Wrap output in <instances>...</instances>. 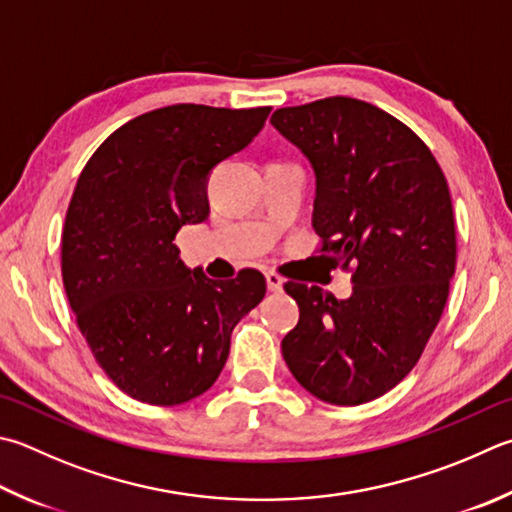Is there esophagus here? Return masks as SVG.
Returning a JSON list of instances; mask_svg holds the SVG:
<instances>
[{"instance_id": "34e87169", "label": "esophagus", "mask_w": 512, "mask_h": 512, "mask_svg": "<svg viewBox=\"0 0 512 512\" xmlns=\"http://www.w3.org/2000/svg\"><path fill=\"white\" fill-rule=\"evenodd\" d=\"M266 284H268V291L277 293V291H282L284 280H282V275H277L275 271H268L266 273Z\"/></svg>"}]
</instances>
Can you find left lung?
Instances as JSON below:
<instances>
[{
  "label": "left lung",
  "mask_w": 512,
  "mask_h": 512,
  "mask_svg": "<svg viewBox=\"0 0 512 512\" xmlns=\"http://www.w3.org/2000/svg\"><path fill=\"white\" fill-rule=\"evenodd\" d=\"M271 123L315 170L318 253L353 275L345 302L284 284L300 320L282 356L320 401L369 403L414 369L448 302L457 266L448 181L410 127L365 100L282 107Z\"/></svg>",
  "instance_id": "8db88e82"
}]
</instances>
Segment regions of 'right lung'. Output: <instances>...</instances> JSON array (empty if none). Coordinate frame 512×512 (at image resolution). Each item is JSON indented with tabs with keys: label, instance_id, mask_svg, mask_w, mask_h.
Segmentation results:
<instances>
[{
	"label": "right lung",
	"instance_id": "1",
	"mask_svg": "<svg viewBox=\"0 0 512 512\" xmlns=\"http://www.w3.org/2000/svg\"><path fill=\"white\" fill-rule=\"evenodd\" d=\"M271 107L170 105L136 116L91 154L62 230V282L98 367L127 396L181 405L206 392L235 324L266 295L255 268L215 282L172 244L208 217L212 167L253 141Z\"/></svg>",
	"mask_w": 512,
	"mask_h": 512
}]
</instances>
